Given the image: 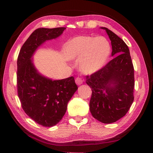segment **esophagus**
Wrapping results in <instances>:
<instances>
[{
	"label": "esophagus",
	"mask_w": 153,
	"mask_h": 153,
	"mask_svg": "<svg viewBox=\"0 0 153 153\" xmlns=\"http://www.w3.org/2000/svg\"><path fill=\"white\" fill-rule=\"evenodd\" d=\"M75 81H76V83L77 85H81V84H82V83H83L82 79L80 78V77H76V80H75Z\"/></svg>",
	"instance_id": "34e87169"
}]
</instances>
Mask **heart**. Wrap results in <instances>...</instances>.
Wrapping results in <instances>:
<instances>
[{"mask_svg": "<svg viewBox=\"0 0 153 153\" xmlns=\"http://www.w3.org/2000/svg\"><path fill=\"white\" fill-rule=\"evenodd\" d=\"M110 53V43L103 36H77L69 40L65 47L67 58L71 60L79 59L80 70L89 74L102 67Z\"/></svg>", "mask_w": 153, "mask_h": 153, "instance_id": "1", "label": "heart"}]
</instances>
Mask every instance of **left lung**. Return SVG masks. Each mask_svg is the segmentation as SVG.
Here are the masks:
<instances>
[{"mask_svg": "<svg viewBox=\"0 0 153 153\" xmlns=\"http://www.w3.org/2000/svg\"><path fill=\"white\" fill-rule=\"evenodd\" d=\"M114 56L100 70L86 76V84L92 89L90 111L96 120L111 123L128 113L134 101V69L128 46L107 27Z\"/></svg>", "mask_w": 153, "mask_h": 153, "instance_id": "8db88e82", "label": "left lung"}]
</instances>
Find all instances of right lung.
Segmentation results:
<instances>
[{
  "label": "right lung",
  "mask_w": 153,
  "mask_h": 153,
  "mask_svg": "<svg viewBox=\"0 0 153 153\" xmlns=\"http://www.w3.org/2000/svg\"><path fill=\"white\" fill-rule=\"evenodd\" d=\"M65 29H36L22 46L17 58V86L22 107L31 119L45 127L55 126L62 120L77 86L72 76L53 80L41 75L32 57L40 46L58 38Z\"/></svg>",
  "instance_id": "add662e5"
}]
</instances>
